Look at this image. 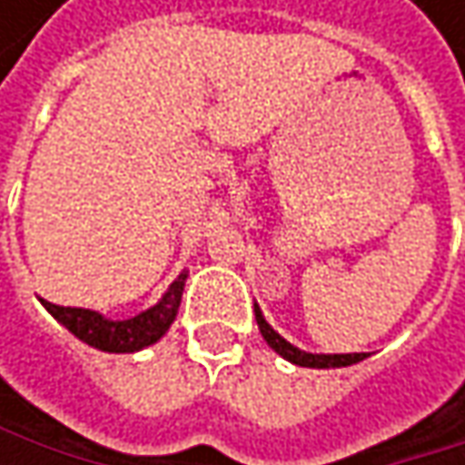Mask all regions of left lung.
<instances>
[{"label": "left lung", "instance_id": "8db88e82", "mask_svg": "<svg viewBox=\"0 0 465 465\" xmlns=\"http://www.w3.org/2000/svg\"><path fill=\"white\" fill-rule=\"evenodd\" d=\"M255 323L261 328L263 339L269 341V347L274 352H280L282 358H288L291 363L296 366H310V369H331V366H350V363H358L366 358V352H347V355H312V352H302L299 347H293L291 341H285L272 325L263 321L261 310L255 307Z\"/></svg>", "mask_w": 465, "mask_h": 465}]
</instances>
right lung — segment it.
I'll return each instance as SVG.
<instances>
[{"instance_id":"obj_1","label":"right lung","mask_w":465,"mask_h":465,"mask_svg":"<svg viewBox=\"0 0 465 465\" xmlns=\"http://www.w3.org/2000/svg\"><path fill=\"white\" fill-rule=\"evenodd\" d=\"M183 285H185V274H180L172 288L166 291V296L150 307L147 312H142L132 321H107L99 312L91 310H77V307H58L43 299L45 310L64 323L77 339H83L85 344L104 350V352H134L142 350L153 341H158L166 328L172 325L177 307H180V296H183Z\"/></svg>"}]
</instances>
